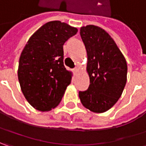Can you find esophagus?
Masks as SVG:
<instances>
[{
  "instance_id": "34e87169",
  "label": "esophagus",
  "mask_w": 146,
  "mask_h": 146,
  "mask_svg": "<svg viewBox=\"0 0 146 146\" xmlns=\"http://www.w3.org/2000/svg\"><path fill=\"white\" fill-rule=\"evenodd\" d=\"M73 72L76 73L78 72V68H73Z\"/></svg>"
}]
</instances>
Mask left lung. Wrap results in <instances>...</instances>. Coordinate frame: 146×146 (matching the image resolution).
<instances>
[{
    "label": "left lung",
    "instance_id": "8db88e82",
    "mask_svg": "<svg viewBox=\"0 0 146 146\" xmlns=\"http://www.w3.org/2000/svg\"><path fill=\"white\" fill-rule=\"evenodd\" d=\"M87 53L90 85L79 92L82 105L94 113H104L116 104L127 82V65L123 54L107 32L95 25L80 29Z\"/></svg>",
    "mask_w": 146,
    "mask_h": 146
}]
</instances>
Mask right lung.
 I'll use <instances>...</instances> for the list:
<instances>
[{"label": "right lung", "instance_id": "right-lung-1", "mask_svg": "<svg viewBox=\"0 0 146 146\" xmlns=\"http://www.w3.org/2000/svg\"><path fill=\"white\" fill-rule=\"evenodd\" d=\"M78 29L60 21L41 26L23 50L18 78L24 97L39 111H50L60 104L72 73L64 65V42Z\"/></svg>", "mask_w": 146, "mask_h": 146}]
</instances>
